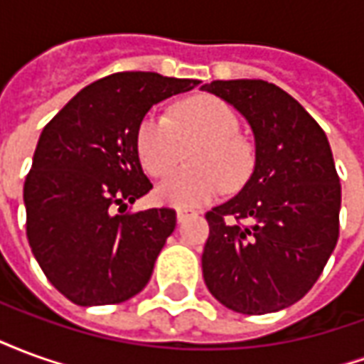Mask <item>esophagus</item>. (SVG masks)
Masks as SVG:
<instances>
[{
  "mask_svg": "<svg viewBox=\"0 0 364 364\" xmlns=\"http://www.w3.org/2000/svg\"><path fill=\"white\" fill-rule=\"evenodd\" d=\"M197 216V210H193V208H179L177 210V222L183 224L185 220H189V218H195Z\"/></svg>",
  "mask_w": 364,
  "mask_h": 364,
  "instance_id": "34e87169",
  "label": "esophagus"
}]
</instances>
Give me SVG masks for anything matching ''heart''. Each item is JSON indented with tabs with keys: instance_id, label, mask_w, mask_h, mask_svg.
<instances>
[{
	"instance_id": "obj_1",
	"label": "heart",
	"mask_w": 364,
	"mask_h": 364,
	"mask_svg": "<svg viewBox=\"0 0 364 364\" xmlns=\"http://www.w3.org/2000/svg\"><path fill=\"white\" fill-rule=\"evenodd\" d=\"M234 109L218 97L198 95L173 107L171 117L150 111L136 130V150L154 177L169 173L189 150L191 167L167 175L156 187L161 205L195 208L213 203L228 189H240L253 171V151L237 134Z\"/></svg>"
}]
</instances>
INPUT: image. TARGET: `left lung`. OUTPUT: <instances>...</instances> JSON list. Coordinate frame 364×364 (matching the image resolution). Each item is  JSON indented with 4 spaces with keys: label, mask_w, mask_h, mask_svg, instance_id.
I'll list each match as a JSON object with an SVG mask.
<instances>
[{
    "label": "left lung",
    "mask_w": 364,
    "mask_h": 364,
    "mask_svg": "<svg viewBox=\"0 0 364 364\" xmlns=\"http://www.w3.org/2000/svg\"><path fill=\"white\" fill-rule=\"evenodd\" d=\"M203 90L242 112L255 138L252 177L206 213L203 277L234 312H279L312 289L339 237L341 185L328 136L274 83L216 80Z\"/></svg>",
    "instance_id": "left-lung-1"
}]
</instances>
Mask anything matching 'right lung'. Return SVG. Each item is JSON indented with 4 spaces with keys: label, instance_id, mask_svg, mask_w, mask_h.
I'll use <instances>...</instances> for the list:
<instances>
[{
    "label": "right lung",
    "instance_id": "obj_1",
    "mask_svg": "<svg viewBox=\"0 0 364 364\" xmlns=\"http://www.w3.org/2000/svg\"><path fill=\"white\" fill-rule=\"evenodd\" d=\"M198 83L119 72L83 87L44 127L23 189L27 237L74 304H119L150 281L177 218L171 208L122 214L151 189L136 130L154 105Z\"/></svg>",
    "mask_w": 364,
    "mask_h": 364
}]
</instances>
